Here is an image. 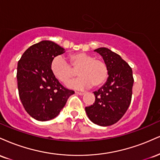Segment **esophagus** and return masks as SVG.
<instances>
[{
  "mask_svg": "<svg viewBox=\"0 0 160 160\" xmlns=\"http://www.w3.org/2000/svg\"><path fill=\"white\" fill-rule=\"evenodd\" d=\"M76 94H78V95H84V93L83 92H76Z\"/></svg>",
  "mask_w": 160,
  "mask_h": 160,
  "instance_id": "1",
  "label": "esophagus"
}]
</instances>
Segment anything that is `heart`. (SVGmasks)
I'll list each match as a JSON object with an SVG mask.
<instances>
[{
	"instance_id": "b5f03b06",
	"label": "heart",
	"mask_w": 160,
	"mask_h": 160,
	"mask_svg": "<svg viewBox=\"0 0 160 160\" xmlns=\"http://www.w3.org/2000/svg\"><path fill=\"white\" fill-rule=\"evenodd\" d=\"M71 67L62 56H56L51 62V71L57 80L66 83L76 75L74 70H78L80 78L69 82L68 86L82 89L92 85L95 87L102 86L106 81L108 71L106 64L97 59L92 55L85 52H77L68 56Z\"/></svg>"
}]
</instances>
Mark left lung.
<instances>
[{
    "label": "left lung",
    "mask_w": 160,
    "mask_h": 160,
    "mask_svg": "<svg viewBox=\"0 0 160 160\" xmlns=\"http://www.w3.org/2000/svg\"><path fill=\"white\" fill-rule=\"evenodd\" d=\"M103 58L108 71L107 81L93 92L95 103L86 107L87 117L93 123L108 126L125 114L131 103L134 79L132 70L120 55L106 47L95 49Z\"/></svg>",
    "instance_id": "obj_1"
}]
</instances>
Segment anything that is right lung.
I'll return each mask as SVG.
<instances>
[{
    "label": "right lung",
    "mask_w": 160,
    "mask_h": 160,
    "mask_svg": "<svg viewBox=\"0 0 160 160\" xmlns=\"http://www.w3.org/2000/svg\"><path fill=\"white\" fill-rule=\"evenodd\" d=\"M65 49L50 40L31 46L18 62L17 82L20 100L25 111L38 121L56 117L74 93L55 78L51 62Z\"/></svg>",
    "instance_id": "obj_1"
}]
</instances>
